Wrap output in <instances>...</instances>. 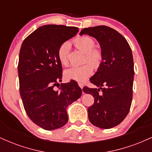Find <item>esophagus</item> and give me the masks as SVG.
<instances>
[{
	"label": "esophagus",
	"instance_id": "1",
	"mask_svg": "<svg viewBox=\"0 0 152 152\" xmlns=\"http://www.w3.org/2000/svg\"><path fill=\"white\" fill-rule=\"evenodd\" d=\"M78 86H80V88H83V83H81V82H78Z\"/></svg>",
	"mask_w": 152,
	"mask_h": 152
}]
</instances>
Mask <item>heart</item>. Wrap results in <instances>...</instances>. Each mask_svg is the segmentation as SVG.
<instances>
[{"instance_id":"1","label":"heart","mask_w":152,"mask_h":152,"mask_svg":"<svg viewBox=\"0 0 152 152\" xmlns=\"http://www.w3.org/2000/svg\"><path fill=\"white\" fill-rule=\"evenodd\" d=\"M74 43L76 48L86 53L85 61L88 64L78 66H74L66 69L64 71V76L67 80L82 82L86 80L93 72L94 69H98L101 66L103 60L102 52L98 48H95V41L89 36H83L78 37L74 40ZM70 46L69 43L65 42L59 46L58 49V58L61 65L66 66L69 64V55Z\"/></svg>"}]
</instances>
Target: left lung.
Wrapping results in <instances>:
<instances>
[{
    "label": "left lung",
    "mask_w": 152,
    "mask_h": 152,
    "mask_svg": "<svg viewBox=\"0 0 152 152\" xmlns=\"http://www.w3.org/2000/svg\"><path fill=\"white\" fill-rule=\"evenodd\" d=\"M95 38L103 54L98 71L90 78L99 88H83L94 98L88 109V119L101 129L113 128L126 118L132 104L134 74L132 49L126 38L109 26L83 28L80 33Z\"/></svg>",
    "instance_id": "1"
}]
</instances>
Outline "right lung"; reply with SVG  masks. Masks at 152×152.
Listing matches in <instances>:
<instances>
[{
	"label": "right lung",
	"mask_w": 152,
	"mask_h": 152,
	"mask_svg": "<svg viewBox=\"0 0 152 152\" xmlns=\"http://www.w3.org/2000/svg\"><path fill=\"white\" fill-rule=\"evenodd\" d=\"M78 32L76 27L45 25L21 45L18 65L20 95L28 117L46 130L64 126L69 120L68 106L81 96V88L74 81L54 89L62 78L59 46Z\"/></svg>",
	"instance_id": "obj_1"
}]
</instances>
